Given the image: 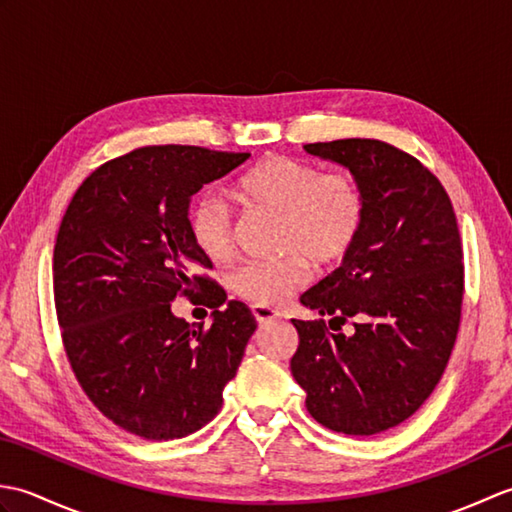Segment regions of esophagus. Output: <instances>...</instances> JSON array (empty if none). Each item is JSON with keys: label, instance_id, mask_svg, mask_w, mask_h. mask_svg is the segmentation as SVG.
<instances>
[{"label": "esophagus", "instance_id": "34e87169", "mask_svg": "<svg viewBox=\"0 0 512 512\" xmlns=\"http://www.w3.org/2000/svg\"><path fill=\"white\" fill-rule=\"evenodd\" d=\"M253 314L259 325H268L277 319V312L273 308H266V306H253Z\"/></svg>", "mask_w": 512, "mask_h": 512}]
</instances>
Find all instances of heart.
Wrapping results in <instances>:
<instances>
[{
	"instance_id": "b5f03b06",
	"label": "heart",
	"mask_w": 512,
	"mask_h": 512,
	"mask_svg": "<svg viewBox=\"0 0 512 512\" xmlns=\"http://www.w3.org/2000/svg\"><path fill=\"white\" fill-rule=\"evenodd\" d=\"M239 198L255 209L281 215L279 242L286 253L277 262H248L231 273V288L255 306L277 308L308 281L306 257L332 264L356 242L365 222V193L352 173H323L308 160L266 158L237 182ZM193 244L211 262L233 253V215L215 193H204L189 209Z\"/></svg>"
}]
</instances>
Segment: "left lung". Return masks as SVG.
<instances>
[{
  "label": "left lung",
  "mask_w": 512,
  "mask_h": 512,
  "mask_svg": "<svg viewBox=\"0 0 512 512\" xmlns=\"http://www.w3.org/2000/svg\"><path fill=\"white\" fill-rule=\"evenodd\" d=\"M361 182L367 211L343 264L301 303L354 334L292 319L299 347L290 372L310 416L345 436L396 427L431 396L458 339L464 295L453 204L420 160L372 138L303 145Z\"/></svg>",
  "instance_id": "obj_1"
}]
</instances>
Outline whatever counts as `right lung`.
<instances>
[{
    "mask_svg": "<svg viewBox=\"0 0 512 512\" xmlns=\"http://www.w3.org/2000/svg\"><path fill=\"white\" fill-rule=\"evenodd\" d=\"M248 158L140 147L92 171L63 215L52 279L65 354L94 407L134 436L176 440L211 422L257 328L246 303L221 307L189 233L191 195ZM178 294L203 295L211 329L170 312Z\"/></svg>",
    "mask_w": 512,
    "mask_h": 512,
    "instance_id": "right-lung-1",
    "label": "right lung"
}]
</instances>
